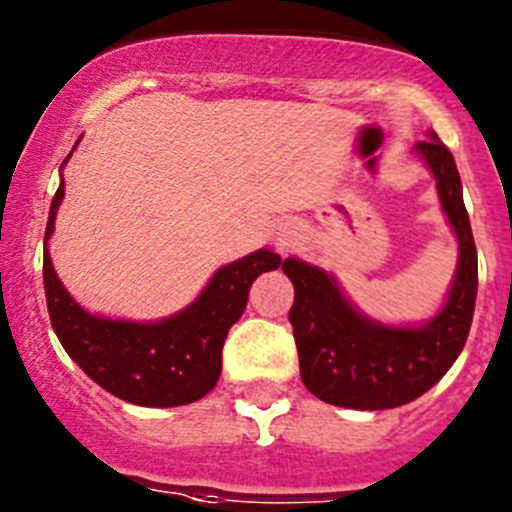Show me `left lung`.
Returning <instances> with one entry per match:
<instances>
[{"mask_svg":"<svg viewBox=\"0 0 512 512\" xmlns=\"http://www.w3.org/2000/svg\"><path fill=\"white\" fill-rule=\"evenodd\" d=\"M416 152L437 180L442 210L459 243L457 274L437 317L388 327L360 314L327 271L299 259L281 264L294 284L289 322L309 393L342 409H396L429 391L452 368L470 335L477 297V248L452 152L431 131Z\"/></svg>","mask_w":512,"mask_h":512,"instance_id":"obj_1","label":"left lung"}]
</instances>
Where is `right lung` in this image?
I'll return each mask as SVG.
<instances>
[{"instance_id":"1","label":"right lung","mask_w":512,"mask_h":512,"mask_svg":"<svg viewBox=\"0 0 512 512\" xmlns=\"http://www.w3.org/2000/svg\"><path fill=\"white\" fill-rule=\"evenodd\" d=\"M70 154L65 157V162ZM63 162V164H65ZM65 195L60 180L50 205L42 281L53 330L65 353L83 373L116 398L137 406H185L213 391L223 368V342L248 302L253 279L279 269V253L261 248L228 266H220L190 307L159 322L109 320L86 312L58 279L48 253L55 213Z\"/></svg>"}]
</instances>
